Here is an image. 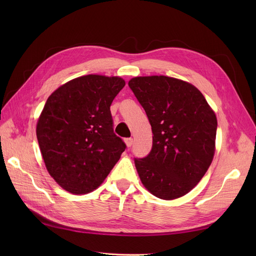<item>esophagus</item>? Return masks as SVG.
<instances>
[{"mask_svg": "<svg viewBox=\"0 0 256 256\" xmlns=\"http://www.w3.org/2000/svg\"><path fill=\"white\" fill-rule=\"evenodd\" d=\"M124 142H126V145L128 147H130V146L132 145V138H126V139H124Z\"/></svg>", "mask_w": 256, "mask_h": 256, "instance_id": "1", "label": "esophagus"}]
</instances>
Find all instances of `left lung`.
I'll use <instances>...</instances> for the list:
<instances>
[{
  "instance_id": "left-lung-1",
  "label": "left lung",
  "mask_w": 256,
  "mask_h": 256,
  "mask_svg": "<svg viewBox=\"0 0 256 256\" xmlns=\"http://www.w3.org/2000/svg\"><path fill=\"white\" fill-rule=\"evenodd\" d=\"M128 86L154 134L150 154L135 158L141 182L158 198H180L194 189L212 164L216 114L202 93L180 78L135 76Z\"/></svg>"
}]
</instances>
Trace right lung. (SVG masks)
I'll return each mask as SVG.
<instances>
[{"label": "right lung", "instance_id": "add662e5", "mask_svg": "<svg viewBox=\"0 0 256 256\" xmlns=\"http://www.w3.org/2000/svg\"><path fill=\"white\" fill-rule=\"evenodd\" d=\"M124 85L120 76L87 74L48 96L36 136L46 170L65 191L83 195L98 189L124 152L110 111Z\"/></svg>", "mask_w": 256, "mask_h": 256}]
</instances>
